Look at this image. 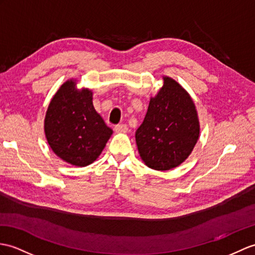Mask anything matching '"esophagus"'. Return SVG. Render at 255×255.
Wrapping results in <instances>:
<instances>
[{"instance_id": "obj_1", "label": "esophagus", "mask_w": 255, "mask_h": 255, "mask_svg": "<svg viewBox=\"0 0 255 255\" xmlns=\"http://www.w3.org/2000/svg\"><path fill=\"white\" fill-rule=\"evenodd\" d=\"M114 130L118 133H125L128 131V127L125 124H118V125L114 127Z\"/></svg>"}]
</instances>
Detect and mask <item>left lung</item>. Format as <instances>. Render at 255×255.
I'll return each instance as SVG.
<instances>
[{
	"label": "left lung",
	"mask_w": 255,
	"mask_h": 255,
	"mask_svg": "<svg viewBox=\"0 0 255 255\" xmlns=\"http://www.w3.org/2000/svg\"><path fill=\"white\" fill-rule=\"evenodd\" d=\"M164 84L151 98L143 123L135 131L139 154L147 167L169 170L191 154L200 123L191 97L178 82L163 77Z\"/></svg>",
	"instance_id": "left-lung-1"
}]
</instances>
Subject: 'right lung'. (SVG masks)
Masks as SVG:
<instances>
[{"label":"right lung","instance_id":"add662e5","mask_svg":"<svg viewBox=\"0 0 255 255\" xmlns=\"http://www.w3.org/2000/svg\"><path fill=\"white\" fill-rule=\"evenodd\" d=\"M47 143L55 154L84 167L99 157L113 133L93 108L92 91L78 90L76 80L61 86L52 98L44 118Z\"/></svg>","mask_w":255,"mask_h":255}]
</instances>
